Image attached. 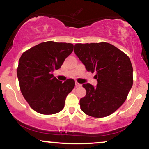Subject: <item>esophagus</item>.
<instances>
[{"instance_id":"34e87169","label":"esophagus","mask_w":149,"mask_h":149,"mask_svg":"<svg viewBox=\"0 0 149 149\" xmlns=\"http://www.w3.org/2000/svg\"><path fill=\"white\" fill-rule=\"evenodd\" d=\"M75 86H76V87H80V86H81V84H79V83L76 82V83H75Z\"/></svg>"}]
</instances>
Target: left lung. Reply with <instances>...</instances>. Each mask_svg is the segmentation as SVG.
I'll list each match as a JSON object with an SVG mask.
<instances>
[{"instance_id": "obj_1", "label": "left lung", "mask_w": 149, "mask_h": 149, "mask_svg": "<svg viewBox=\"0 0 149 149\" xmlns=\"http://www.w3.org/2000/svg\"><path fill=\"white\" fill-rule=\"evenodd\" d=\"M74 53L86 70L96 72L98 84H83L86 95L80 99L81 109L95 118L107 116L126 100L133 86V67L128 56L107 42L77 44Z\"/></svg>"}]
</instances>
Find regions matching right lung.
Here are the masks:
<instances>
[{"instance_id": "add662e5", "label": "right lung", "mask_w": 149, "mask_h": 149, "mask_svg": "<svg viewBox=\"0 0 149 149\" xmlns=\"http://www.w3.org/2000/svg\"><path fill=\"white\" fill-rule=\"evenodd\" d=\"M74 45L49 41L22 53L17 69L23 96L31 107L42 114H54L63 109L66 96L74 88L72 79L62 83L53 72L60 68Z\"/></svg>"}]
</instances>
